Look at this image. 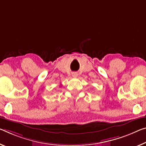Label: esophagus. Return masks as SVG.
<instances>
[{"label": "esophagus", "mask_w": 146, "mask_h": 146, "mask_svg": "<svg viewBox=\"0 0 146 146\" xmlns=\"http://www.w3.org/2000/svg\"><path fill=\"white\" fill-rule=\"evenodd\" d=\"M77 75H78L77 73H75V72H74V73H72V76H73V77H77Z\"/></svg>", "instance_id": "34e87169"}]
</instances>
